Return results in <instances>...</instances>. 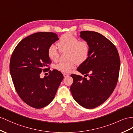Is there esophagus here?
I'll return each instance as SVG.
<instances>
[{"label":"esophagus","instance_id":"34e87169","mask_svg":"<svg viewBox=\"0 0 133 133\" xmlns=\"http://www.w3.org/2000/svg\"><path fill=\"white\" fill-rule=\"evenodd\" d=\"M63 76H64V77H67V76H69L70 75L69 74H67V73H63Z\"/></svg>","mask_w":133,"mask_h":133}]
</instances>
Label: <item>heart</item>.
<instances>
[{
  "instance_id": "obj_1",
  "label": "heart",
  "mask_w": 133,
  "mask_h": 133,
  "mask_svg": "<svg viewBox=\"0 0 133 133\" xmlns=\"http://www.w3.org/2000/svg\"><path fill=\"white\" fill-rule=\"evenodd\" d=\"M57 45L60 52L67 50V61L61 62L55 66L56 70L61 72L68 73L76 66V61L79 63L84 62L88 58L89 47L84 41H79L72 34L67 32L60 37ZM48 56L53 61H57L59 58V53L56 47L52 45L48 49Z\"/></svg>"
}]
</instances>
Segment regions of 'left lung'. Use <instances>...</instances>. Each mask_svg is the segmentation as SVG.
<instances>
[{"mask_svg":"<svg viewBox=\"0 0 133 133\" xmlns=\"http://www.w3.org/2000/svg\"><path fill=\"white\" fill-rule=\"evenodd\" d=\"M80 37L88 43L89 52L87 59L77 70L82 76L72 74L74 82L70 90L81 106L91 109L99 106L113 92L117 83L120 59L116 48L102 34L82 31Z\"/></svg>","mask_w":133,"mask_h":133,"instance_id":"1","label":"left lung"}]
</instances>
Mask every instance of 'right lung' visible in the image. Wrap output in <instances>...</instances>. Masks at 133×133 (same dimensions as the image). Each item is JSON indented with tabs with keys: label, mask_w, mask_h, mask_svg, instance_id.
<instances>
[{
	"label": "right lung",
	"mask_w": 133,
	"mask_h": 133,
	"mask_svg": "<svg viewBox=\"0 0 133 133\" xmlns=\"http://www.w3.org/2000/svg\"><path fill=\"white\" fill-rule=\"evenodd\" d=\"M59 39L54 32H40L23 39L13 51L9 70L13 84L21 99L30 106L42 108L48 105L55 97L63 79L56 70L49 75L40 77L51 61L48 49Z\"/></svg>",
	"instance_id": "add662e5"
}]
</instances>
